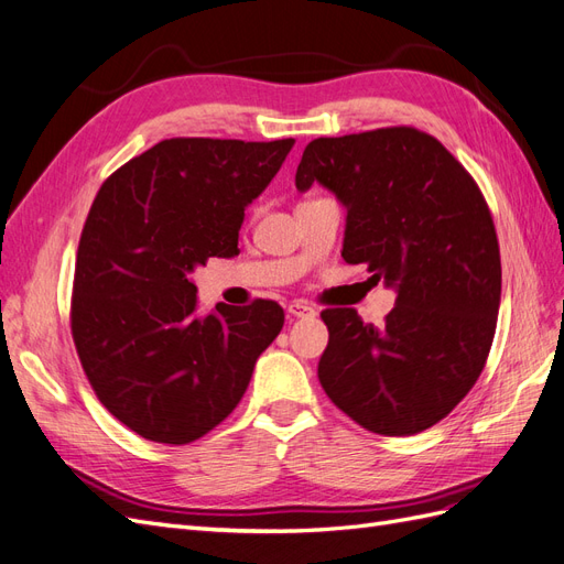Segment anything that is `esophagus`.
<instances>
[{"label":"esophagus","mask_w":564,"mask_h":564,"mask_svg":"<svg viewBox=\"0 0 564 564\" xmlns=\"http://www.w3.org/2000/svg\"><path fill=\"white\" fill-rule=\"evenodd\" d=\"M286 313L292 315V317H313L315 315V308L311 303H305V301H292L286 305Z\"/></svg>","instance_id":"34e87169"}]
</instances>
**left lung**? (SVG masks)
<instances>
[{"label": "left lung", "mask_w": 564, "mask_h": 564, "mask_svg": "<svg viewBox=\"0 0 564 564\" xmlns=\"http://www.w3.org/2000/svg\"><path fill=\"white\" fill-rule=\"evenodd\" d=\"M315 181L348 209L344 261L398 292L383 327L352 308L322 311L329 344L319 383L371 433H421L468 395L497 332L501 256L485 195L414 127L311 141L296 187Z\"/></svg>", "instance_id": "obj_1"}]
</instances>
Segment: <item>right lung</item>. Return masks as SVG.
I'll list each match as a JSON object with an SVG mask.
<instances>
[{
  "label": "right lung",
  "mask_w": 564,
  "mask_h": 564,
  "mask_svg": "<svg viewBox=\"0 0 564 564\" xmlns=\"http://www.w3.org/2000/svg\"><path fill=\"white\" fill-rule=\"evenodd\" d=\"M292 145L166 139L100 185L79 237L70 327L96 398L141 437L187 445L207 435L280 334L284 311L268 299L195 315L187 275L240 253L247 204Z\"/></svg>",
  "instance_id": "obj_1"
}]
</instances>
